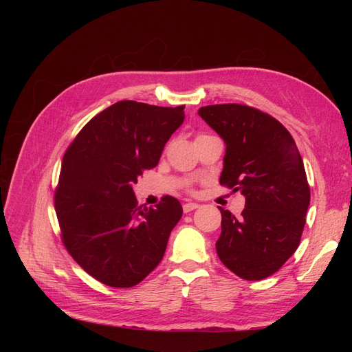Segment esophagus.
<instances>
[{
  "mask_svg": "<svg viewBox=\"0 0 352 352\" xmlns=\"http://www.w3.org/2000/svg\"><path fill=\"white\" fill-rule=\"evenodd\" d=\"M199 206L197 204V202H186V204H184V211L185 212H190V211H194V210H197Z\"/></svg>",
  "mask_w": 352,
  "mask_h": 352,
  "instance_id": "34e87169",
  "label": "esophagus"
}]
</instances>
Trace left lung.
Instances as JSON below:
<instances>
[{
    "label": "left lung",
    "instance_id": "obj_1",
    "mask_svg": "<svg viewBox=\"0 0 352 352\" xmlns=\"http://www.w3.org/2000/svg\"><path fill=\"white\" fill-rule=\"evenodd\" d=\"M198 114L226 144L220 185L245 197L241 217L220 208L219 258L241 279L269 278L296 251L310 206L300 151L280 122L250 105H206Z\"/></svg>",
    "mask_w": 352,
    "mask_h": 352
}]
</instances>
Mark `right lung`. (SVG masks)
I'll return each instance as SVG.
<instances>
[{
    "label": "right lung",
    "instance_id": "add662e5",
    "mask_svg": "<svg viewBox=\"0 0 352 352\" xmlns=\"http://www.w3.org/2000/svg\"><path fill=\"white\" fill-rule=\"evenodd\" d=\"M184 109L119 101L85 124L63 157L54 192L61 241L104 285L131 287L144 280L182 217V206L170 195L154 208L138 206L132 185L158 164L185 120Z\"/></svg>",
    "mask_w": 352,
    "mask_h": 352
}]
</instances>
